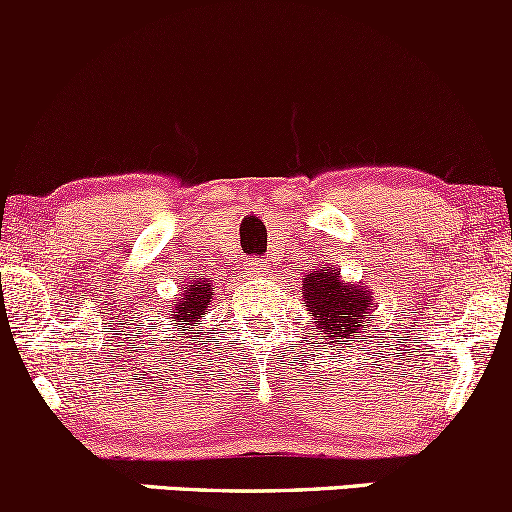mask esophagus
<instances>
[{"mask_svg": "<svg viewBox=\"0 0 512 512\" xmlns=\"http://www.w3.org/2000/svg\"><path fill=\"white\" fill-rule=\"evenodd\" d=\"M249 266H251V271L258 273V276H266V273H268V263L263 261V258H254V261H251Z\"/></svg>", "mask_w": 512, "mask_h": 512, "instance_id": "obj_1", "label": "esophagus"}]
</instances>
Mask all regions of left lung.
<instances>
[{"label":"left lung","mask_w":512,"mask_h":512,"mask_svg":"<svg viewBox=\"0 0 512 512\" xmlns=\"http://www.w3.org/2000/svg\"><path fill=\"white\" fill-rule=\"evenodd\" d=\"M303 298L313 313V323L333 333V338H351L366 331L363 318L373 311L371 291L346 286L331 268H318L303 278Z\"/></svg>","instance_id":"8db88e82"}]
</instances>
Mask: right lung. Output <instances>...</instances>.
<instances>
[{
    "mask_svg": "<svg viewBox=\"0 0 512 512\" xmlns=\"http://www.w3.org/2000/svg\"><path fill=\"white\" fill-rule=\"evenodd\" d=\"M211 296H214V293H211L209 283L189 288V291H186V296L179 298L181 303H176V306L171 308V318H176V321H186V326L184 323H181V326L189 328L194 318H201L206 311H209Z\"/></svg>",
    "mask_w": 512,
    "mask_h": 512,
    "instance_id": "add662e5",
    "label": "right lung"
}]
</instances>
